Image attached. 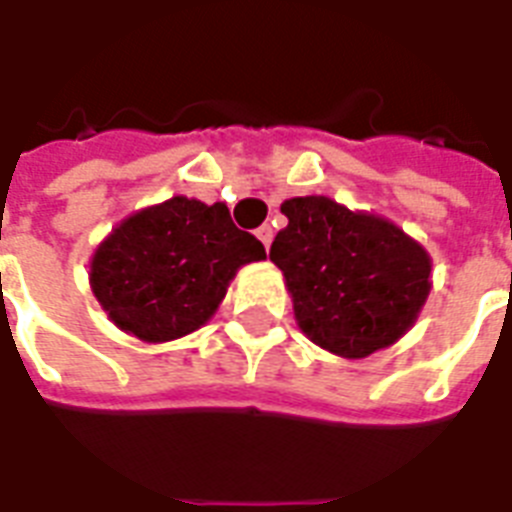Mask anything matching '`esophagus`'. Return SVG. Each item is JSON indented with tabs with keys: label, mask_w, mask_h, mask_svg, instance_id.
Wrapping results in <instances>:
<instances>
[{
	"label": "esophagus",
	"mask_w": 512,
	"mask_h": 512,
	"mask_svg": "<svg viewBox=\"0 0 512 512\" xmlns=\"http://www.w3.org/2000/svg\"><path fill=\"white\" fill-rule=\"evenodd\" d=\"M257 239L263 241L265 249L271 247V241H273V228H271V225H260V228H257Z\"/></svg>",
	"instance_id": "34e87169"
}]
</instances>
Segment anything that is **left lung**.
<instances>
[{"instance_id": "obj_1", "label": "left lung", "mask_w": 512, "mask_h": 512, "mask_svg": "<svg viewBox=\"0 0 512 512\" xmlns=\"http://www.w3.org/2000/svg\"><path fill=\"white\" fill-rule=\"evenodd\" d=\"M281 212L289 223L273 239L271 260L308 340L335 356L366 358L414 327L433 287V260L420 241L388 217L329 196H295Z\"/></svg>"}]
</instances>
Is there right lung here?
Segmentation results:
<instances>
[{"label":"right lung","instance_id":"obj_1","mask_svg":"<svg viewBox=\"0 0 512 512\" xmlns=\"http://www.w3.org/2000/svg\"><path fill=\"white\" fill-rule=\"evenodd\" d=\"M265 247L239 231L223 201L188 196L124 217L90 260V287L108 319L143 342H170L204 327L241 265Z\"/></svg>","mask_w":512,"mask_h":512}]
</instances>
